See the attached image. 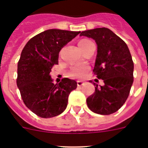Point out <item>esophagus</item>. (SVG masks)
Listing matches in <instances>:
<instances>
[{
  "label": "esophagus",
  "mask_w": 148,
  "mask_h": 148,
  "mask_svg": "<svg viewBox=\"0 0 148 148\" xmlns=\"http://www.w3.org/2000/svg\"><path fill=\"white\" fill-rule=\"evenodd\" d=\"M84 82H82V81H77V85L78 86V87H81V86H82L84 84Z\"/></svg>",
  "instance_id": "1"
}]
</instances>
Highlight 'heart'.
I'll return each mask as SVG.
<instances>
[{"label":"heart","mask_w":148,"mask_h":148,"mask_svg":"<svg viewBox=\"0 0 148 148\" xmlns=\"http://www.w3.org/2000/svg\"><path fill=\"white\" fill-rule=\"evenodd\" d=\"M90 40L87 39H82L78 42V46L79 47H82L83 46L86 45L88 43H90ZM89 67L88 66L84 65V66H73L70 69L69 72V75L73 78H83L86 75V73L88 71Z\"/></svg>","instance_id":"b5f03b06"}]
</instances>
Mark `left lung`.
Wrapping results in <instances>:
<instances>
[{"mask_svg": "<svg viewBox=\"0 0 148 148\" xmlns=\"http://www.w3.org/2000/svg\"><path fill=\"white\" fill-rule=\"evenodd\" d=\"M80 35L94 39L97 44L93 73L104 82L103 86L93 83L95 92L87 99V106L98 114H112L125 104L133 84L134 66L130 50L122 39L105 27L86 30Z\"/></svg>", "mask_w": 148, "mask_h": 148, "instance_id": "8db88e82", "label": "left lung"}]
</instances>
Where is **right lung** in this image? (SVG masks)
Wrapping results in <instances>:
<instances>
[{
    "label": "right lung",
    "mask_w": 148,
    "mask_h": 148,
    "mask_svg": "<svg viewBox=\"0 0 148 148\" xmlns=\"http://www.w3.org/2000/svg\"><path fill=\"white\" fill-rule=\"evenodd\" d=\"M80 32L46 30L30 39L18 63L17 86L27 108L41 118H52L66 109L68 97L77 87L75 81L63 78L54 84L49 75L58 64L59 52Z\"/></svg>",
    "instance_id": "right-lung-1"
}]
</instances>
